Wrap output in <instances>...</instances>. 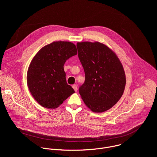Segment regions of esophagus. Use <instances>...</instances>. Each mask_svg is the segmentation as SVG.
<instances>
[{
    "instance_id": "1",
    "label": "esophagus",
    "mask_w": 157,
    "mask_h": 157,
    "mask_svg": "<svg viewBox=\"0 0 157 157\" xmlns=\"http://www.w3.org/2000/svg\"><path fill=\"white\" fill-rule=\"evenodd\" d=\"M72 87H73V88L74 89V90H75L76 92L78 91V87H77V86H76V84H73V85L72 86Z\"/></svg>"
}]
</instances>
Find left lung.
<instances>
[{
    "instance_id": "1",
    "label": "left lung",
    "mask_w": 157,
    "mask_h": 157,
    "mask_svg": "<svg viewBox=\"0 0 157 157\" xmlns=\"http://www.w3.org/2000/svg\"><path fill=\"white\" fill-rule=\"evenodd\" d=\"M78 55L85 73L79 93L94 113H102L121 99L126 83L123 66L116 55L99 42L77 43Z\"/></svg>"
}]
</instances>
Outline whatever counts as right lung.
Segmentation results:
<instances>
[{
  "label": "right lung",
  "instance_id": "obj_1",
  "mask_svg": "<svg viewBox=\"0 0 157 157\" xmlns=\"http://www.w3.org/2000/svg\"><path fill=\"white\" fill-rule=\"evenodd\" d=\"M77 55L73 43L55 41L43 47L30 63L27 72L29 90L41 106L55 109L75 93L67 84L63 66Z\"/></svg>",
  "mask_w": 157,
  "mask_h": 157
}]
</instances>
